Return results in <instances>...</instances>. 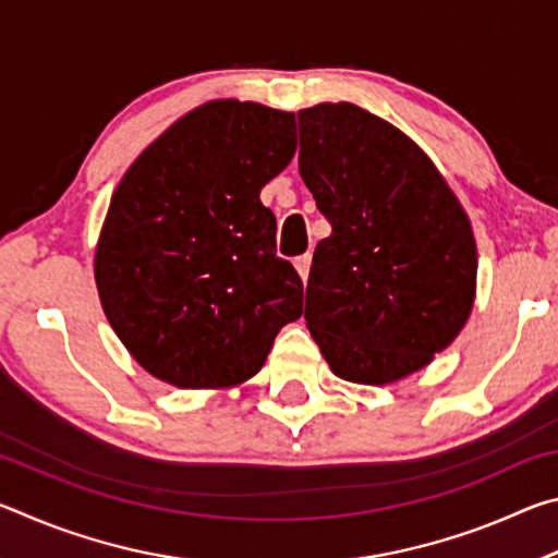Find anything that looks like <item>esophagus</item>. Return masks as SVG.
<instances>
[{"mask_svg": "<svg viewBox=\"0 0 558 558\" xmlns=\"http://www.w3.org/2000/svg\"><path fill=\"white\" fill-rule=\"evenodd\" d=\"M310 266H313V256H310V253H305V256H300V258L295 260V268H298V272H300L302 282H305L307 276H310Z\"/></svg>", "mask_w": 558, "mask_h": 558, "instance_id": "34e87169", "label": "esophagus"}]
</instances>
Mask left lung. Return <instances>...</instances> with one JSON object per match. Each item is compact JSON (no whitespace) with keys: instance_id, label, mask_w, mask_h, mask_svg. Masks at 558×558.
<instances>
[{"instance_id":"8db88e82","label":"left lung","mask_w":558,"mask_h":558,"mask_svg":"<svg viewBox=\"0 0 558 558\" xmlns=\"http://www.w3.org/2000/svg\"><path fill=\"white\" fill-rule=\"evenodd\" d=\"M300 177L332 233L317 243L305 319L339 379L393 384L460 335L477 245L430 157L354 102L298 112Z\"/></svg>"}]
</instances>
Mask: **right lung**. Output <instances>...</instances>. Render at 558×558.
Listing matches in <instances>:
<instances>
[{
    "mask_svg": "<svg viewBox=\"0 0 558 558\" xmlns=\"http://www.w3.org/2000/svg\"><path fill=\"white\" fill-rule=\"evenodd\" d=\"M295 116L209 100L149 145L112 194L96 245L102 313L132 359L179 389H231L302 315L260 189L295 155Z\"/></svg>",
    "mask_w": 558,
    "mask_h": 558,
    "instance_id": "add662e5",
    "label": "right lung"
}]
</instances>
